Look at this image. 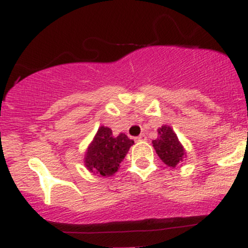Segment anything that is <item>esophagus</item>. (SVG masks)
Masks as SVG:
<instances>
[{
  "mask_svg": "<svg viewBox=\"0 0 248 248\" xmlns=\"http://www.w3.org/2000/svg\"><path fill=\"white\" fill-rule=\"evenodd\" d=\"M138 141H147V136L144 134H141L140 136H138Z\"/></svg>",
  "mask_w": 248,
  "mask_h": 248,
  "instance_id": "34e87169",
  "label": "esophagus"
}]
</instances>
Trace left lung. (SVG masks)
Masks as SVG:
<instances>
[{"instance_id": "left-lung-1", "label": "left lung", "mask_w": 248, "mask_h": 248, "mask_svg": "<svg viewBox=\"0 0 248 248\" xmlns=\"http://www.w3.org/2000/svg\"><path fill=\"white\" fill-rule=\"evenodd\" d=\"M157 134V139L153 141V147L155 148L158 157L168 167L175 168L183 161L184 156H186V150L181 142L178 141L177 135L171 129V127L164 124L158 128Z\"/></svg>"}]
</instances>
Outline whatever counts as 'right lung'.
<instances>
[{"instance_id": "1", "label": "right lung", "mask_w": 248, "mask_h": 248, "mask_svg": "<svg viewBox=\"0 0 248 248\" xmlns=\"http://www.w3.org/2000/svg\"><path fill=\"white\" fill-rule=\"evenodd\" d=\"M134 141L124 134L113 136L110 128L101 126L85 154V166L91 172L101 176H112L118 171Z\"/></svg>"}]
</instances>
